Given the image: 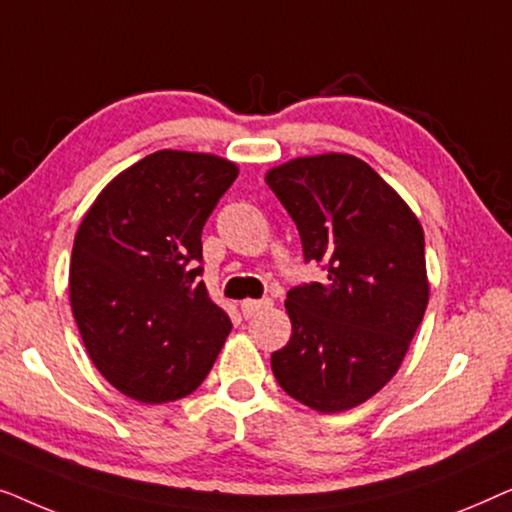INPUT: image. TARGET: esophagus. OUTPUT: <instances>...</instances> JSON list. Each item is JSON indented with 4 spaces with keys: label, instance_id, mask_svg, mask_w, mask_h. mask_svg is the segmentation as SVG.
<instances>
[{
    "label": "esophagus",
    "instance_id": "esophagus-1",
    "mask_svg": "<svg viewBox=\"0 0 512 512\" xmlns=\"http://www.w3.org/2000/svg\"><path fill=\"white\" fill-rule=\"evenodd\" d=\"M272 303L268 298H261V300H242V317L244 319H251L254 317L256 312H261V310H265V307H270Z\"/></svg>",
    "mask_w": 512,
    "mask_h": 512
}]
</instances>
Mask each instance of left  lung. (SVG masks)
Returning <instances> with one entry per match:
<instances>
[{"instance_id": "8db88e82", "label": "left lung", "mask_w": 512, "mask_h": 512, "mask_svg": "<svg viewBox=\"0 0 512 512\" xmlns=\"http://www.w3.org/2000/svg\"><path fill=\"white\" fill-rule=\"evenodd\" d=\"M265 181L328 279L286 293L291 340L272 354L279 387L342 412L396 375L429 303L424 230L401 195L347 153L272 167Z\"/></svg>"}]
</instances>
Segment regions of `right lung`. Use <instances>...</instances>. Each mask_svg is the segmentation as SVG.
Masks as SVG:
<instances>
[{
	"mask_svg": "<svg viewBox=\"0 0 512 512\" xmlns=\"http://www.w3.org/2000/svg\"><path fill=\"white\" fill-rule=\"evenodd\" d=\"M212 153L156 151L97 195L74 237L69 300L97 370L139 403L200 387L230 328L202 275V226L237 179Z\"/></svg>",
	"mask_w": 512,
	"mask_h": 512,
	"instance_id": "1",
	"label": "right lung"
}]
</instances>
